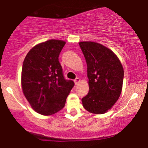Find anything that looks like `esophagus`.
<instances>
[{"mask_svg": "<svg viewBox=\"0 0 148 148\" xmlns=\"http://www.w3.org/2000/svg\"><path fill=\"white\" fill-rule=\"evenodd\" d=\"M74 83H75V84H78L80 82V79L77 77V78H76L75 79H74Z\"/></svg>", "mask_w": 148, "mask_h": 148, "instance_id": "esophagus-1", "label": "esophagus"}]
</instances>
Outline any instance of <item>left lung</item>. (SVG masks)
Returning a JSON list of instances; mask_svg holds the SVG:
<instances>
[{"mask_svg":"<svg viewBox=\"0 0 148 148\" xmlns=\"http://www.w3.org/2000/svg\"><path fill=\"white\" fill-rule=\"evenodd\" d=\"M87 65L89 91L82 99L85 110L104 114L113 107L120 96L124 69L112 50L93 41L79 43Z\"/></svg>","mask_w":148,"mask_h":148,"instance_id":"1","label":"left lung"}]
</instances>
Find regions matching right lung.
<instances>
[{
  "mask_svg": "<svg viewBox=\"0 0 148 148\" xmlns=\"http://www.w3.org/2000/svg\"><path fill=\"white\" fill-rule=\"evenodd\" d=\"M66 44L51 39L34 46L23 61L21 86L25 97L33 110L49 116L60 111L74 83L65 79L59 62Z\"/></svg>",
  "mask_w": 148,
  "mask_h": 148,
  "instance_id": "right-lung-1",
  "label": "right lung"
}]
</instances>
